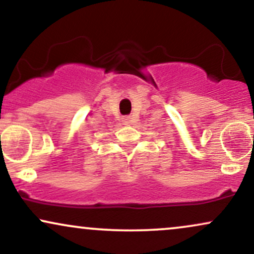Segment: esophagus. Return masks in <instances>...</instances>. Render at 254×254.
<instances>
[{
    "label": "esophagus",
    "instance_id": "obj_1",
    "mask_svg": "<svg viewBox=\"0 0 254 254\" xmlns=\"http://www.w3.org/2000/svg\"><path fill=\"white\" fill-rule=\"evenodd\" d=\"M122 121H124L125 125H129L132 124V118H130V116H125V118L122 119Z\"/></svg>",
    "mask_w": 254,
    "mask_h": 254
}]
</instances>
